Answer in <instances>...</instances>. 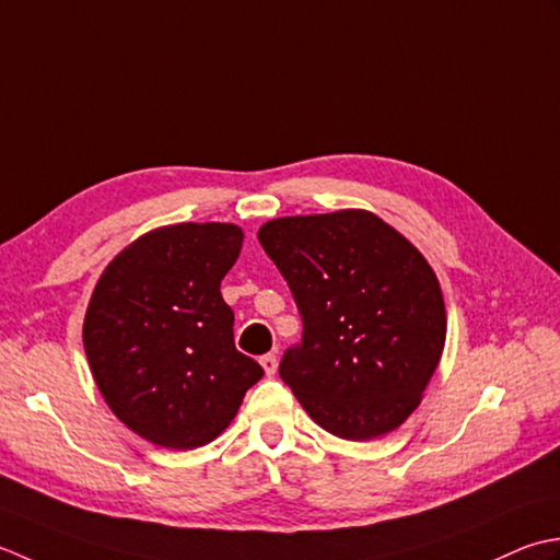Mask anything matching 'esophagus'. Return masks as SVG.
Returning <instances> with one entry per match:
<instances>
[{
    "instance_id": "34e87169",
    "label": "esophagus",
    "mask_w": 560,
    "mask_h": 560,
    "mask_svg": "<svg viewBox=\"0 0 560 560\" xmlns=\"http://www.w3.org/2000/svg\"><path fill=\"white\" fill-rule=\"evenodd\" d=\"M260 368L266 370V374H268V376L276 374V370H278V358H276V352H268V355L260 358Z\"/></svg>"
}]
</instances>
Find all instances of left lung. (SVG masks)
Here are the masks:
<instances>
[{
  "label": "left lung",
  "instance_id": "1",
  "mask_svg": "<svg viewBox=\"0 0 560 560\" xmlns=\"http://www.w3.org/2000/svg\"><path fill=\"white\" fill-rule=\"evenodd\" d=\"M258 242L302 316L280 380L318 425L372 440L413 413L447 318L435 272L394 226L362 210L280 217Z\"/></svg>",
  "mask_w": 560,
  "mask_h": 560
}]
</instances>
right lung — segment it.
Returning <instances> with one entry per match:
<instances>
[{
	"label": "right lung",
	"instance_id": "1",
	"mask_svg": "<svg viewBox=\"0 0 560 560\" xmlns=\"http://www.w3.org/2000/svg\"><path fill=\"white\" fill-rule=\"evenodd\" d=\"M242 230L186 222L137 238L91 294L84 350L125 425L168 450H192L232 423L264 368L234 346L220 282Z\"/></svg>",
	"mask_w": 560,
	"mask_h": 560
}]
</instances>
